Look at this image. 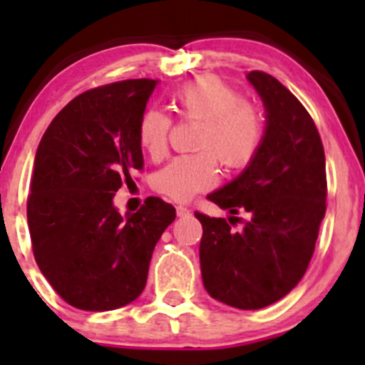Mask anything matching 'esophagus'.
Returning <instances> with one entry per match:
<instances>
[{
    "mask_svg": "<svg viewBox=\"0 0 365 365\" xmlns=\"http://www.w3.org/2000/svg\"><path fill=\"white\" fill-rule=\"evenodd\" d=\"M190 213V210L187 206H176V215L178 217H187Z\"/></svg>",
    "mask_w": 365,
    "mask_h": 365,
    "instance_id": "esophagus-1",
    "label": "esophagus"
}]
</instances>
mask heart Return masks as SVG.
Returning <instances> with one entry per match:
<instances>
[{
  "label": "heart",
  "mask_w": 365,
  "mask_h": 365,
  "mask_svg": "<svg viewBox=\"0 0 365 365\" xmlns=\"http://www.w3.org/2000/svg\"><path fill=\"white\" fill-rule=\"evenodd\" d=\"M173 104L183 118L203 121L196 155H182L153 175L157 192L173 201H189L194 194L217 183V160L230 169L244 168L256 157L263 141V118L237 90L219 77L205 76L173 93ZM171 120L159 109L143 113L138 127L139 145L152 159L168 152Z\"/></svg>",
  "instance_id": "b5f03b06"
}]
</instances>
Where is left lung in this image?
Wrapping results in <instances>:
<instances>
[{
    "label": "left lung",
    "instance_id": "left-lung-1",
    "mask_svg": "<svg viewBox=\"0 0 365 365\" xmlns=\"http://www.w3.org/2000/svg\"><path fill=\"white\" fill-rule=\"evenodd\" d=\"M245 77L263 102V141L237 178L206 196L231 213L230 222L197 212L196 219L205 289L251 311L281 300L304 277L325 217L327 173L318 128L295 95L264 72ZM238 209L250 220L233 232Z\"/></svg>",
    "mask_w": 365,
    "mask_h": 365
}]
</instances>
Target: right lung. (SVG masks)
Here are the masks:
<instances>
[{
	"label": "right lung",
	"mask_w": 365,
	"mask_h": 365,
	"mask_svg": "<svg viewBox=\"0 0 365 365\" xmlns=\"http://www.w3.org/2000/svg\"><path fill=\"white\" fill-rule=\"evenodd\" d=\"M159 81L130 79L68 102L35 155L28 226L36 264L65 302L113 311L143 293L150 259L176 212L160 197L121 215V180L143 168L138 127Z\"/></svg>",
	"instance_id": "obj_1"
}]
</instances>
